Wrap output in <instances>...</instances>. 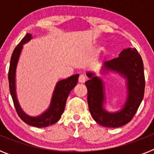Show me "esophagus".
Masks as SVG:
<instances>
[{"label":"esophagus","instance_id":"esophagus-1","mask_svg":"<svg viewBox=\"0 0 154 154\" xmlns=\"http://www.w3.org/2000/svg\"><path fill=\"white\" fill-rule=\"evenodd\" d=\"M86 81V78L85 76L83 75H81L79 78V83H85V82Z\"/></svg>","mask_w":154,"mask_h":154}]
</instances>
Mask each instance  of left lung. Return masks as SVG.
<instances>
[{"label":"left lung","mask_w":154,"mask_h":154,"mask_svg":"<svg viewBox=\"0 0 154 154\" xmlns=\"http://www.w3.org/2000/svg\"><path fill=\"white\" fill-rule=\"evenodd\" d=\"M109 72L118 73L126 80L127 97L123 108L114 112H108L104 108V82L93 72H86L89 78L85 82L87 100L89 112L96 123L106 127H119L131 121L143 98L145 77L142 58L135 48L123 49L118 58L103 63L101 73Z\"/></svg>","instance_id":"left-lung-1"}]
</instances>
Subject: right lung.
I'll use <instances>...</instances> for the list:
<instances>
[{"instance_id": "right-lung-1", "label": "right lung", "mask_w": 154, "mask_h": 154, "mask_svg": "<svg viewBox=\"0 0 154 154\" xmlns=\"http://www.w3.org/2000/svg\"><path fill=\"white\" fill-rule=\"evenodd\" d=\"M32 38L31 34H27L24 38L14 48L11 58L9 72H8V81H9V89L11 96L13 99L14 105L17 112V115L24 123L30 126L35 127H46L57 123L61 118L65 107L66 100L69 94L78 82L79 75L76 74L70 76L69 78L58 81L55 87L51 97V103L46 111L38 116H30L23 111L19 104L16 93V69L17 62L22 51L23 45L26 44Z\"/></svg>"}]
</instances>
